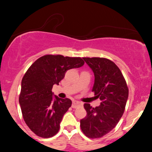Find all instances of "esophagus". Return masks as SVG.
Listing matches in <instances>:
<instances>
[{
	"label": "esophagus",
	"mask_w": 152,
	"mask_h": 152,
	"mask_svg": "<svg viewBox=\"0 0 152 152\" xmlns=\"http://www.w3.org/2000/svg\"><path fill=\"white\" fill-rule=\"evenodd\" d=\"M81 105H82V104L80 102H78V101H74L72 103V107L73 108H76Z\"/></svg>",
	"instance_id": "34e87169"
}]
</instances>
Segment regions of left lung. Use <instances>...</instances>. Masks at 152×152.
<instances>
[{
	"mask_svg": "<svg viewBox=\"0 0 152 152\" xmlns=\"http://www.w3.org/2000/svg\"><path fill=\"white\" fill-rule=\"evenodd\" d=\"M94 74L92 91L102 102L93 108L84 104L86 117L80 126L86 137L100 138L111 132L119 121L128 99L129 89L121 71L114 62L104 58H83Z\"/></svg>",
	"mask_w": 152,
	"mask_h": 152,
	"instance_id": "left-lung-1",
	"label": "left lung"
}]
</instances>
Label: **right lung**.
Wrapping results in <instances>:
<instances>
[{"label":"right lung","instance_id":"1","mask_svg":"<svg viewBox=\"0 0 152 152\" xmlns=\"http://www.w3.org/2000/svg\"><path fill=\"white\" fill-rule=\"evenodd\" d=\"M83 64L81 58L46 55L26 71L21 81L19 104L26 124L38 137L49 138L58 133L63 116L72 102L54 95L52 88L58 85L68 70Z\"/></svg>","mask_w":152,"mask_h":152}]
</instances>
